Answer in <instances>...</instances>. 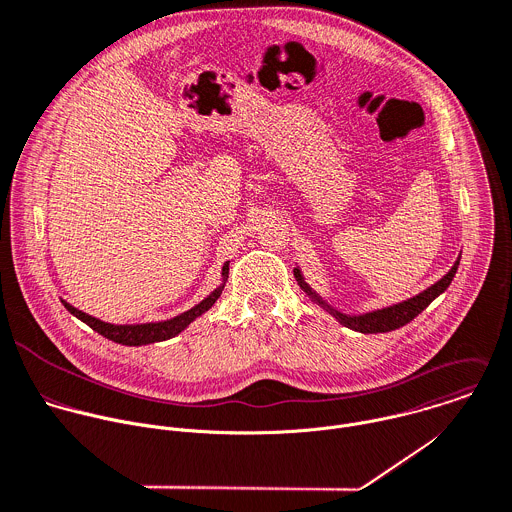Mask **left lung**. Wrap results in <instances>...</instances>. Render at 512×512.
I'll list each match as a JSON object with an SVG mask.
<instances>
[{"mask_svg":"<svg viewBox=\"0 0 512 512\" xmlns=\"http://www.w3.org/2000/svg\"><path fill=\"white\" fill-rule=\"evenodd\" d=\"M459 263H461V257H457L455 265L451 267V271L439 279L435 285H431L429 289H425L423 293L407 299V301H401V303H395V305H389V307H383V309H375V311H367V313H359V315H349V313H343L339 309H335L331 303H327L303 277V271L299 267L293 269L295 273V279L299 283V287L311 297V301H315L319 307H323L329 315H333L343 327L347 329H353V331H359V333H389V331H395L407 323H411L419 313H423L441 293L447 291V287L451 285L457 269H459Z\"/></svg>","mask_w":512,"mask_h":512,"instance_id":"left-lung-1","label":"left lung"}]
</instances>
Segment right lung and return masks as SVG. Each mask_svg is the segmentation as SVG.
Wrapping results in <instances>:
<instances>
[{"label":"right lung","instance_id":"add662e5","mask_svg":"<svg viewBox=\"0 0 512 512\" xmlns=\"http://www.w3.org/2000/svg\"><path fill=\"white\" fill-rule=\"evenodd\" d=\"M229 277V261H225L223 269H221V283L203 299L199 301L195 307L187 309L185 313H179L177 317L165 319V321H151V323H131V325H115V323H105L93 315H87L79 309H75L73 305H69L67 301L61 299L63 307L77 317L79 321H83L85 325H89L93 331H97L99 335H103L105 339L119 343V345H127V347H141V345H151V343H159V341H167L177 337L181 331H185L197 317H201L203 313H207L215 301L221 297L225 283Z\"/></svg>","mask_w":512,"mask_h":512}]
</instances>
